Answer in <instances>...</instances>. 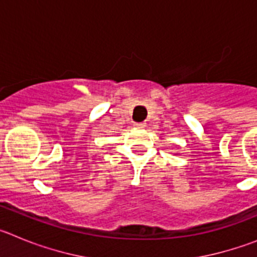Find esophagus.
I'll return each mask as SVG.
<instances>
[{"instance_id": "obj_1", "label": "esophagus", "mask_w": 257, "mask_h": 257, "mask_svg": "<svg viewBox=\"0 0 257 257\" xmlns=\"http://www.w3.org/2000/svg\"><path fill=\"white\" fill-rule=\"evenodd\" d=\"M134 124H135V126L138 127V128H143V127L145 126V122H135V123H134Z\"/></svg>"}]
</instances>
